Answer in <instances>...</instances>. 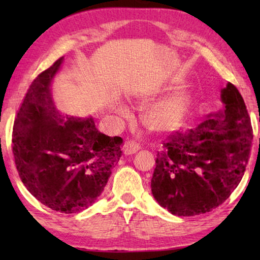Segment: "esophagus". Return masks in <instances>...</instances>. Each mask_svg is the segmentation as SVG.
Returning a JSON list of instances; mask_svg holds the SVG:
<instances>
[{
	"instance_id": "1",
	"label": "esophagus",
	"mask_w": 260,
	"mask_h": 260,
	"mask_svg": "<svg viewBox=\"0 0 260 260\" xmlns=\"http://www.w3.org/2000/svg\"><path fill=\"white\" fill-rule=\"evenodd\" d=\"M140 149H141V146L138 142H135L134 140H128L125 142L122 150H124L125 155H132V153L138 152Z\"/></svg>"
}]
</instances>
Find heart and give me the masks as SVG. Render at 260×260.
Masks as SVG:
<instances>
[{"mask_svg": "<svg viewBox=\"0 0 260 260\" xmlns=\"http://www.w3.org/2000/svg\"><path fill=\"white\" fill-rule=\"evenodd\" d=\"M191 104V98L184 90L171 94L152 105L144 114V122L152 131H173L186 119Z\"/></svg>", "mask_w": 260, "mask_h": 260, "instance_id": "b5f03b06", "label": "heart"}]
</instances>
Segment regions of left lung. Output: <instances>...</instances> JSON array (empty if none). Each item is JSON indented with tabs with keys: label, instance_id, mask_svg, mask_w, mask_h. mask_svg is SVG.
Segmentation results:
<instances>
[{
	"label": "left lung",
	"instance_id": "8db88e82",
	"mask_svg": "<svg viewBox=\"0 0 260 260\" xmlns=\"http://www.w3.org/2000/svg\"><path fill=\"white\" fill-rule=\"evenodd\" d=\"M223 109L192 128L175 131L157 151L151 191L180 217L210 212L239 186L248 165L252 126L239 89L228 82Z\"/></svg>",
	"mask_w": 260,
	"mask_h": 260
}]
</instances>
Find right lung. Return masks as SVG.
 Here are the masks:
<instances>
[{"label":"right lung","instance_id":"1","mask_svg":"<svg viewBox=\"0 0 260 260\" xmlns=\"http://www.w3.org/2000/svg\"><path fill=\"white\" fill-rule=\"evenodd\" d=\"M63 57L34 79L12 132V153L24 186L57 212L77 213L101 195L121 157L122 139L98 131L93 118L63 119L50 98V81Z\"/></svg>","mask_w":260,"mask_h":260}]
</instances>
